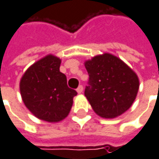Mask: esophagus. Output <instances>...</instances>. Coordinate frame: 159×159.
Listing matches in <instances>:
<instances>
[{
	"instance_id": "34e87169",
	"label": "esophagus",
	"mask_w": 159,
	"mask_h": 159,
	"mask_svg": "<svg viewBox=\"0 0 159 159\" xmlns=\"http://www.w3.org/2000/svg\"><path fill=\"white\" fill-rule=\"evenodd\" d=\"M83 92V87L81 86V85H80L79 87H78V89H77V93H81Z\"/></svg>"
}]
</instances>
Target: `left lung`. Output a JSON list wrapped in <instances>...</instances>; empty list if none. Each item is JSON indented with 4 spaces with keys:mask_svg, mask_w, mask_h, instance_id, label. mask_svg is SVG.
I'll return each instance as SVG.
<instances>
[{
    "mask_svg": "<svg viewBox=\"0 0 159 159\" xmlns=\"http://www.w3.org/2000/svg\"><path fill=\"white\" fill-rule=\"evenodd\" d=\"M84 66L90 77L84 93L98 116L115 119L132 106L139 79L120 58L105 52L85 61Z\"/></svg>",
    "mask_w": 159,
    "mask_h": 159,
    "instance_id": "1",
    "label": "left lung"
}]
</instances>
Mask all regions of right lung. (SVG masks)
Segmentation results:
<instances>
[{
  "label": "right lung",
  "instance_id": "1",
  "mask_svg": "<svg viewBox=\"0 0 159 159\" xmlns=\"http://www.w3.org/2000/svg\"><path fill=\"white\" fill-rule=\"evenodd\" d=\"M60 65V58L48 54L26 70L19 83L26 107L36 118L51 123L68 116L77 95L75 90L68 88Z\"/></svg>",
  "mask_w": 159,
  "mask_h": 159
}]
</instances>
